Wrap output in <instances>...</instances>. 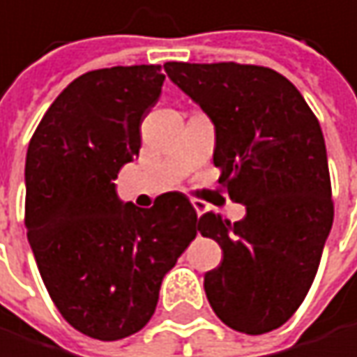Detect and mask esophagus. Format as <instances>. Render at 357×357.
I'll return each mask as SVG.
<instances>
[{
  "label": "esophagus",
  "instance_id": "34e87169",
  "mask_svg": "<svg viewBox=\"0 0 357 357\" xmlns=\"http://www.w3.org/2000/svg\"><path fill=\"white\" fill-rule=\"evenodd\" d=\"M191 204H193V208H195L197 216L206 212V204H204V202H199V199H191Z\"/></svg>",
  "mask_w": 357,
  "mask_h": 357
}]
</instances>
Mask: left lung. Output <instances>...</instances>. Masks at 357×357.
I'll return each instance as SVG.
<instances>
[{"label": "left lung", "instance_id": "1", "mask_svg": "<svg viewBox=\"0 0 357 357\" xmlns=\"http://www.w3.org/2000/svg\"><path fill=\"white\" fill-rule=\"evenodd\" d=\"M168 77L214 123V166L238 222L206 212L197 227L222 248L204 275L214 314L263 335L292 318L316 278L333 227V189L322 128L278 71L238 63H166Z\"/></svg>", "mask_w": 357, "mask_h": 357}]
</instances>
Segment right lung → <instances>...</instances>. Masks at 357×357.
Instances as JSON below:
<instances>
[{"mask_svg": "<svg viewBox=\"0 0 357 357\" xmlns=\"http://www.w3.org/2000/svg\"><path fill=\"white\" fill-rule=\"evenodd\" d=\"M164 79L160 65L88 71L56 96L29 143L24 227L37 269L61 316L98 341L151 320L164 275L199 231L178 191L151 208L115 193Z\"/></svg>", "mask_w": 357, "mask_h": 357, "instance_id": "obj_1", "label": "right lung"}]
</instances>
